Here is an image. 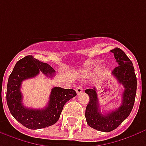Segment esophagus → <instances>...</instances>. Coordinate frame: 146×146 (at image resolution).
<instances>
[{"label": "esophagus", "mask_w": 146, "mask_h": 146, "mask_svg": "<svg viewBox=\"0 0 146 146\" xmlns=\"http://www.w3.org/2000/svg\"><path fill=\"white\" fill-rule=\"evenodd\" d=\"M75 91L77 94H80V93H82L83 92V88L81 86H78V87H76V89H75Z\"/></svg>", "instance_id": "1"}]
</instances>
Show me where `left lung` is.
<instances>
[{
    "instance_id": "1",
    "label": "left lung",
    "mask_w": 146,
    "mask_h": 146,
    "mask_svg": "<svg viewBox=\"0 0 146 146\" xmlns=\"http://www.w3.org/2000/svg\"><path fill=\"white\" fill-rule=\"evenodd\" d=\"M111 52L119 65L113 70V76L124 88L121 106L108 113H102L96 88L94 87L85 91L90 98L85 111L87 123L92 128L103 132L112 131L117 128L130 115L134 106L137 90V78L131 61L120 48H114Z\"/></svg>"
}]
</instances>
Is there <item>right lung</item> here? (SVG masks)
I'll return each instance as SVG.
<instances>
[{"instance_id": "right-lung-1", "label": "right lung", "mask_w": 146, "mask_h": 146, "mask_svg": "<svg viewBox=\"0 0 146 146\" xmlns=\"http://www.w3.org/2000/svg\"><path fill=\"white\" fill-rule=\"evenodd\" d=\"M41 71L52 76L54 70L48 64L37 60L32 55H27L18 61L9 76L7 85V104L11 115L21 124L32 130L44 128L57 122L64 105L76 95L73 89L54 87L51 89L48 106L41 110L25 107L21 92L22 82L37 76Z\"/></svg>"}]
</instances>
